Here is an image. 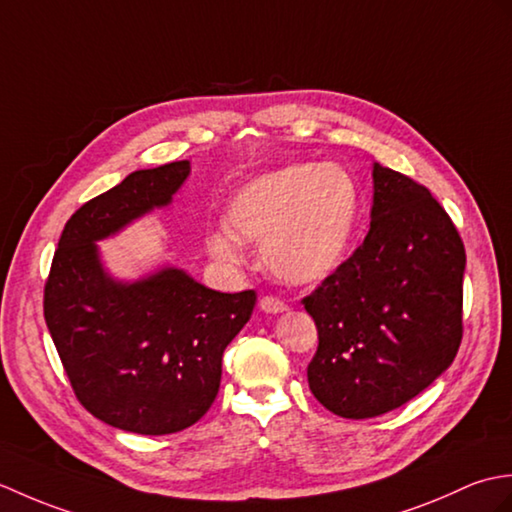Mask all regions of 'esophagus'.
Wrapping results in <instances>:
<instances>
[{"mask_svg":"<svg viewBox=\"0 0 512 512\" xmlns=\"http://www.w3.org/2000/svg\"><path fill=\"white\" fill-rule=\"evenodd\" d=\"M260 309H263L265 313H285L287 311V304L282 302L280 298H276V295H263L260 298Z\"/></svg>","mask_w":512,"mask_h":512,"instance_id":"esophagus-1","label":"esophagus"}]
</instances>
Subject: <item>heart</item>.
I'll return each instance as SVG.
<instances>
[{
  "mask_svg": "<svg viewBox=\"0 0 512 512\" xmlns=\"http://www.w3.org/2000/svg\"><path fill=\"white\" fill-rule=\"evenodd\" d=\"M359 214L355 179L335 164H289L236 192L227 225L206 236L208 252L227 265L243 260L244 241H263L271 274L311 285L344 263Z\"/></svg>",
  "mask_w": 512,
  "mask_h": 512,
  "instance_id": "heart-1",
  "label": "heart"
}]
</instances>
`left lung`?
<instances>
[{
	"instance_id": "1",
	"label": "left lung",
	"mask_w": 512,
	"mask_h": 512,
	"mask_svg": "<svg viewBox=\"0 0 512 512\" xmlns=\"http://www.w3.org/2000/svg\"><path fill=\"white\" fill-rule=\"evenodd\" d=\"M370 232L302 298L317 326L309 388L328 412L374 418L414 399L462 342L464 243L431 192L374 164Z\"/></svg>"
}]
</instances>
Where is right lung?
<instances>
[{
    "mask_svg": "<svg viewBox=\"0 0 512 512\" xmlns=\"http://www.w3.org/2000/svg\"><path fill=\"white\" fill-rule=\"evenodd\" d=\"M188 173V160L135 170L83 203L43 289L45 324L78 403L133 434H175L210 410L223 352L256 306L254 289L212 291L181 269L133 285L102 271L94 241L166 206Z\"/></svg>",
    "mask_w": 512,
    "mask_h": 512,
    "instance_id": "add662e5",
    "label": "right lung"
}]
</instances>
